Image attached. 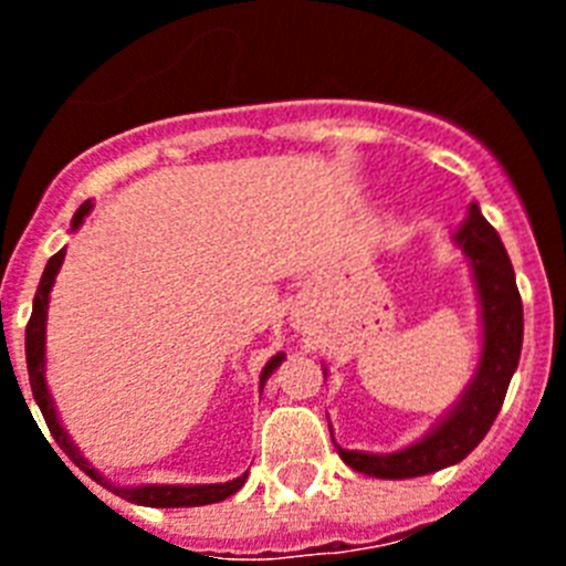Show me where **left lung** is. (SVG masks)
<instances>
[{"mask_svg":"<svg viewBox=\"0 0 566 566\" xmlns=\"http://www.w3.org/2000/svg\"><path fill=\"white\" fill-rule=\"evenodd\" d=\"M453 243L464 252L473 272L482 323V352L479 365L451 411L433 422L422 439L394 453H368L339 448L337 453L357 473L374 479H413L462 462L499 417L507 385L518 368L524 337L522 297L516 289V272L510 263L499 232L484 221L476 203L468 207V218L453 232ZM323 368V377H326ZM332 428V424H328Z\"/></svg>","mask_w":566,"mask_h":566,"instance_id":"1","label":"left lung"}]
</instances>
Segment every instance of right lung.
I'll list each match as a JSON object with an SVG mask.
<instances>
[{
  "label": "right lung",
  "instance_id": "1",
  "mask_svg": "<svg viewBox=\"0 0 566 566\" xmlns=\"http://www.w3.org/2000/svg\"><path fill=\"white\" fill-rule=\"evenodd\" d=\"M93 212V201H84L82 207L76 209L73 214V221H70V232H76L78 227L84 223V218ZM64 252L67 249H59L53 258L48 260V266H44L42 280H39L36 297H33V314L28 319V328H24V357H28V377H30V391H33V399H36L39 411H42L44 422H48L50 433L59 442L64 453L73 459L76 468H82L93 482H98L102 488L113 490L115 496L127 499L133 504H144V507H201V504H214L223 502V499L234 496L243 482H247L249 473L243 476L232 479V482H218V484H138V488H124V484H115L113 479H107L96 464L90 462L82 451H78V444L70 439V433L64 431L62 419H59L56 402H53V394L48 388V377H44V365H48V306H50V292H53V283H56V274L64 263ZM286 359V354L280 352L263 365V371H260V391H263V385L266 379L277 371V365Z\"/></svg>",
  "mask_w": 566,
  "mask_h": 566
}]
</instances>
